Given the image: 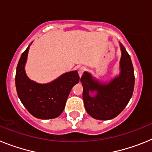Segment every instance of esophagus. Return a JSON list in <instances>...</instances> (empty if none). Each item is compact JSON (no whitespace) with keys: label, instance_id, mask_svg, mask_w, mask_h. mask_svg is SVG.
Listing matches in <instances>:
<instances>
[{"label":"esophagus","instance_id":"obj_1","mask_svg":"<svg viewBox=\"0 0 152 152\" xmlns=\"http://www.w3.org/2000/svg\"><path fill=\"white\" fill-rule=\"evenodd\" d=\"M85 70H86L85 67H81V68H79L78 74H79V75H80V77H81V75H83V73H84Z\"/></svg>","mask_w":152,"mask_h":152}]
</instances>
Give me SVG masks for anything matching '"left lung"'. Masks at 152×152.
Segmentation results:
<instances>
[{"label": "left lung", "instance_id": "1", "mask_svg": "<svg viewBox=\"0 0 152 152\" xmlns=\"http://www.w3.org/2000/svg\"><path fill=\"white\" fill-rule=\"evenodd\" d=\"M119 46L121 58L119 75L108 82H102L84 72L80 78L85 110L96 119L109 120L117 116L133 94L135 75L131 58L121 42Z\"/></svg>", "mask_w": 152, "mask_h": 152}]
</instances>
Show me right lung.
<instances>
[{"mask_svg": "<svg viewBox=\"0 0 152 152\" xmlns=\"http://www.w3.org/2000/svg\"><path fill=\"white\" fill-rule=\"evenodd\" d=\"M30 45L23 52L17 64L15 77L17 95L33 116L41 119H54L63 112L71 90L79 82L80 77L77 71H72L47 84L30 80L25 72Z\"/></svg>", "mask_w": 152, "mask_h": 152, "instance_id": "obj_1", "label": "right lung"}]
</instances>
